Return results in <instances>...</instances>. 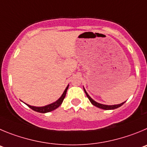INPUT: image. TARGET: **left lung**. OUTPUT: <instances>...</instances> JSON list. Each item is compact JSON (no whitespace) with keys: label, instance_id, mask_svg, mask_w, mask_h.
<instances>
[{"label":"left lung","instance_id":"8db88e82","mask_svg":"<svg viewBox=\"0 0 147 147\" xmlns=\"http://www.w3.org/2000/svg\"><path fill=\"white\" fill-rule=\"evenodd\" d=\"M83 89H84V92H85V93H86V94L87 97H88V100H90V102H92V105H94V106H96V107H97V108H101V109H103V110H113V109H116V108H119V107H121V105H122L125 102H124L120 103V104H118V105H103V104H101V103L96 102L94 101L93 99L91 98V96H90L88 94V93L86 92V91L85 88H83Z\"/></svg>","mask_w":147,"mask_h":147}]
</instances>
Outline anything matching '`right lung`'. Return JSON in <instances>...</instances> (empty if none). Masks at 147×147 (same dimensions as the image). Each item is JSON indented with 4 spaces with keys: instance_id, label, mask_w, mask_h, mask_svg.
Listing matches in <instances>:
<instances>
[{
    "instance_id": "1",
    "label": "right lung",
    "mask_w": 147,
    "mask_h": 147,
    "mask_svg": "<svg viewBox=\"0 0 147 147\" xmlns=\"http://www.w3.org/2000/svg\"><path fill=\"white\" fill-rule=\"evenodd\" d=\"M68 87L69 85L67 86V88H65L64 90V92H63L61 96H60V98L59 100H57L55 102H54L51 103V104H49V105H45V106H42V107H36V106H32V105H26L29 107L30 108H31L32 110H34V111H36V112H39V113H47V112H51L53 110L56 109L57 108H59L61 105V103L63 102V100L65 98V96H66V94H67V91L68 89Z\"/></svg>"
}]
</instances>
